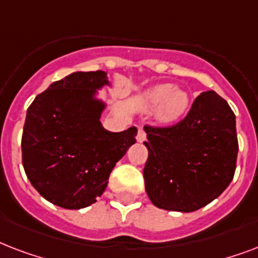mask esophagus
<instances>
[{"instance_id": "34e87169", "label": "esophagus", "mask_w": 258, "mask_h": 258, "mask_svg": "<svg viewBox=\"0 0 258 258\" xmlns=\"http://www.w3.org/2000/svg\"><path fill=\"white\" fill-rule=\"evenodd\" d=\"M146 135H147V134H146L145 130H143V128H139V131H138V135H137L138 142L146 141Z\"/></svg>"}]
</instances>
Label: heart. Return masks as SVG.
Here are the masks:
<instances>
[{
  "label": "heart",
  "mask_w": 258,
  "mask_h": 258,
  "mask_svg": "<svg viewBox=\"0 0 258 258\" xmlns=\"http://www.w3.org/2000/svg\"><path fill=\"white\" fill-rule=\"evenodd\" d=\"M146 101L151 107L161 106V117L165 121H172L183 115L188 105L187 93L174 89L171 84H161L146 93Z\"/></svg>",
  "instance_id": "heart-1"
}]
</instances>
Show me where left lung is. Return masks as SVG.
Here are the masks:
<instances>
[{
    "label": "left lung",
    "mask_w": 258,
    "mask_h": 258,
    "mask_svg": "<svg viewBox=\"0 0 258 258\" xmlns=\"http://www.w3.org/2000/svg\"><path fill=\"white\" fill-rule=\"evenodd\" d=\"M145 130L149 158L143 176L157 208L194 212L232 182L238 153L236 116L214 91L198 95L176 123L146 124Z\"/></svg>",
    "instance_id": "left-lung-1"
}]
</instances>
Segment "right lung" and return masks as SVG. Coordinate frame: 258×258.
<instances>
[{
    "mask_svg": "<svg viewBox=\"0 0 258 258\" xmlns=\"http://www.w3.org/2000/svg\"><path fill=\"white\" fill-rule=\"evenodd\" d=\"M107 83L103 71L75 72L36 96L22 130V166L33 187L64 209L96 202L109 174L137 142V127L111 133L103 127V104L95 89Z\"/></svg>",
    "mask_w": 258,
    "mask_h": 258,
    "instance_id": "right-lung-1",
    "label": "right lung"
}]
</instances>
